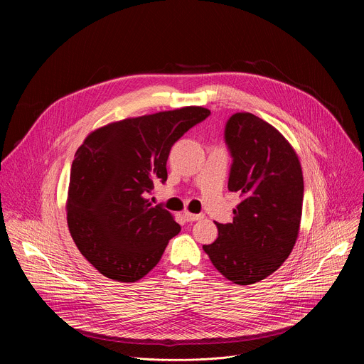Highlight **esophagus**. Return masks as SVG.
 I'll list each match as a JSON object with an SVG mask.
<instances>
[{"instance_id":"esophagus-1","label":"esophagus","mask_w":364,"mask_h":364,"mask_svg":"<svg viewBox=\"0 0 364 364\" xmlns=\"http://www.w3.org/2000/svg\"><path fill=\"white\" fill-rule=\"evenodd\" d=\"M184 218H186L187 222H196V220H201L204 216H203V215H193V213L186 212V213H184Z\"/></svg>"}]
</instances>
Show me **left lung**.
Returning a JSON list of instances; mask_svg holds the SVG:
<instances>
[{
    "mask_svg": "<svg viewBox=\"0 0 364 364\" xmlns=\"http://www.w3.org/2000/svg\"><path fill=\"white\" fill-rule=\"evenodd\" d=\"M225 141L232 155L228 187L240 193L232 223L203 245L229 281L250 285L274 274L289 256L299 232L304 178L298 155L284 135L249 112L233 114Z\"/></svg>",
    "mask_w": 364,
    "mask_h": 364,
    "instance_id": "obj_1",
    "label": "left lung"
}]
</instances>
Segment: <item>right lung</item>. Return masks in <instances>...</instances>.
Masks as SVG:
<instances>
[{"label": "right lung", "mask_w": 364, "mask_h": 364, "mask_svg": "<svg viewBox=\"0 0 364 364\" xmlns=\"http://www.w3.org/2000/svg\"><path fill=\"white\" fill-rule=\"evenodd\" d=\"M210 111L186 107L102 127L75 154L68 194V226L87 261L109 279L145 277L180 230L161 205H151L154 184L167 181L171 146Z\"/></svg>", "instance_id": "1"}]
</instances>
